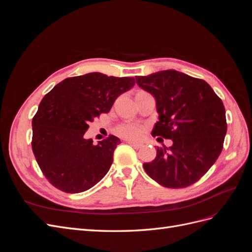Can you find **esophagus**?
Masks as SVG:
<instances>
[{"mask_svg": "<svg viewBox=\"0 0 252 252\" xmlns=\"http://www.w3.org/2000/svg\"><path fill=\"white\" fill-rule=\"evenodd\" d=\"M127 143L130 145L131 147L135 148V149H139L141 147H143V144L142 143H138V142H132V141H127Z\"/></svg>", "mask_w": 252, "mask_h": 252, "instance_id": "34e87169", "label": "esophagus"}]
</instances>
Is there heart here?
I'll return each mask as SVG.
<instances>
[{
  "label": "heart",
  "mask_w": 252,
  "mask_h": 252,
  "mask_svg": "<svg viewBox=\"0 0 252 252\" xmlns=\"http://www.w3.org/2000/svg\"><path fill=\"white\" fill-rule=\"evenodd\" d=\"M145 129L143 126L132 123H126L122 124L117 127L116 132L122 136V138L129 139V140H138L142 138L144 134Z\"/></svg>",
  "instance_id": "obj_1"
}]
</instances>
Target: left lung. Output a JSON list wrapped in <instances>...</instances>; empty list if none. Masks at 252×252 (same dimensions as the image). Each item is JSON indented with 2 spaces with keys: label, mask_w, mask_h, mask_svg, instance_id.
Here are the masks:
<instances>
[{
  "label": "left lung",
  "mask_w": 252,
  "mask_h": 252,
  "mask_svg": "<svg viewBox=\"0 0 252 252\" xmlns=\"http://www.w3.org/2000/svg\"><path fill=\"white\" fill-rule=\"evenodd\" d=\"M135 80L156 97L158 121L152 136L173 142L169 148L158 147L154 161L144 163L145 171L167 188L194 184L223 149L227 123L222 100L204 80L177 70L158 71Z\"/></svg>",
  "instance_id": "obj_1"
}]
</instances>
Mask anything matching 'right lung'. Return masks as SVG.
<instances>
[{
  "label": "right lung",
  "mask_w": 252,
  "mask_h": 252,
  "mask_svg": "<svg viewBox=\"0 0 252 252\" xmlns=\"http://www.w3.org/2000/svg\"><path fill=\"white\" fill-rule=\"evenodd\" d=\"M134 84V78L93 72L65 79L43 97L32 119V146L51 185L79 193L105 177L121 141L109 135L94 145L84 134L90 122L109 112L116 98Z\"/></svg>",
  "instance_id": "1"
}]
</instances>
